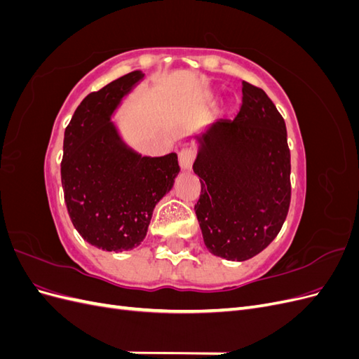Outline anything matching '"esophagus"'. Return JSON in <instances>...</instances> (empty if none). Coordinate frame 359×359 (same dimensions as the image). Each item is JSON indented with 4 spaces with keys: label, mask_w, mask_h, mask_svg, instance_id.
<instances>
[{
    "label": "esophagus",
    "mask_w": 359,
    "mask_h": 359,
    "mask_svg": "<svg viewBox=\"0 0 359 359\" xmlns=\"http://www.w3.org/2000/svg\"><path fill=\"white\" fill-rule=\"evenodd\" d=\"M194 161V151L190 148H182L178 154V163L181 169L189 170Z\"/></svg>",
    "instance_id": "esophagus-1"
}]
</instances>
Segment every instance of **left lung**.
I'll return each instance as SVG.
<instances>
[{
  "label": "left lung",
  "mask_w": 359,
  "mask_h": 359,
  "mask_svg": "<svg viewBox=\"0 0 359 359\" xmlns=\"http://www.w3.org/2000/svg\"><path fill=\"white\" fill-rule=\"evenodd\" d=\"M193 170L201 181L194 205L210 253L247 260L271 244L290 203V151L283 116L264 90L243 82L235 119L194 135Z\"/></svg>",
  "instance_id": "8db88e82"
}]
</instances>
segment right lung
<instances>
[{
  "label": "right lung",
  "instance_id": "right-lung-1",
  "mask_svg": "<svg viewBox=\"0 0 359 359\" xmlns=\"http://www.w3.org/2000/svg\"><path fill=\"white\" fill-rule=\"evenodd\" d=\"M142 79L135 70L86 95L64 132L61 184L70 220L86 243L106 252L144 241L157 202L180 172L175 153L139 154L111 121Z\"/></svg>",
  "mask_w": 359,
  "mask_h": 359
}]
</instances>
